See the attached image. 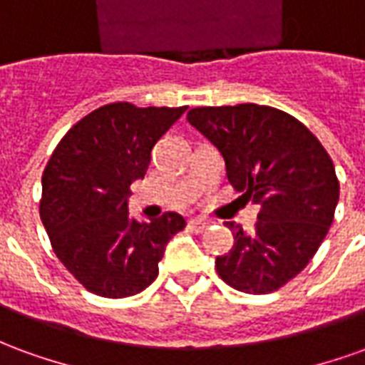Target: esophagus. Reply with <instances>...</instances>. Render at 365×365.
Listing matches in <instances>:
<instances>
[{"instance_id": "esophagus-1", "label": "esophagus", "mask_w": 365, "mask_h": 365, "mask_svg": "<svg viewBox=\"0 0 365 365\" xmlns=\"http://www.w3.org/2000/svg\"><path fill=\"white\" fill-rule=\"evenodd\" d=\"M207 227H209V222L205 219H190L187 221V229L193 230V232H203V230H207Z\"/></svg>"}]
</instances>
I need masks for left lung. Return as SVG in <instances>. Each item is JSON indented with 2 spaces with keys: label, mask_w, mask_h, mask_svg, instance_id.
I'll return each mask as SVG.
<instances>
[{
  "label": "left lung",
  "mask_w": 365,
  "mask_h": 365,
  "mask_svg": "<svg viewBox=\"0 0 365 365\" xmlns=\"http://www.w3.org/2000/svg\"><path fill=\"white\" fill-rule=\"evenodd\" d=\"M187 120L219 148L230 185L260 205L252 232L227 222L235 246L215 260L217 274L242 293L277 291L311 262L334 219L340 185L329 152L268 105L195 107Z\"/></svg>",
  "instance_id": "8db88e82"
}]
</instances>
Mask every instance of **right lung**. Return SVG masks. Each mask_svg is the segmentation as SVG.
Listing matches in <instances>:
<instances>
[{
	"mask_svg": "<svg viewBox=\"0 0 365 365\" xmlns=\"http://www.w3.org/2000/svg\"><path fill=\"white\" fill-rule=\"evenodd\" d=\"M185 109L103 105L62 136L44 168L38 211L52 250L99 297L146 289L168 240L185 227L178 213L136 222L127 209L130 183L144 178L154 144Z\"/></svg>",
	"mask_w": 365,
	"mask_h": 365,
	"instance_id": "obj_1",
	"label": "right lung"
}]
</instances>
